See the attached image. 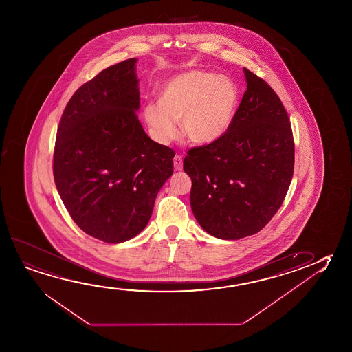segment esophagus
Returning <instances> with one entry per match:
<instances>
[{
    "label": "esophagus",
    "instance_id": "34e87169",
    "mask_svg": "<svg viewBox=\"0 0 352 352\" xmlns=\"http://www.w3.org/2000/svg\"><path fill=\"white\" fill-rule=\"evenodd\" d=\"M173 162L174 168H175L177 170H182V169H183V156L177 155V156L174 157Z\"/></svg>",
    "mask_w": 352,
    "mask_h": 352
}]
</instances>
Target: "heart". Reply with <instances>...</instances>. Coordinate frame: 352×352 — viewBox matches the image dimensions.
Masks as SVG:
<instances>
[{
	"label": "heart",
	"instance_id": "obj_1",
	"mask_svg": "<svg viewBox=\"0 0 352 352\" xmlns=\"http://www.w3.org/2000/svg\"><path fill=\"white\" fill-rule=\"evenodd\" d=\"M239 90L229 76L192 69L175 76L163 85L160 102L144 107L150 134L160 144H168L178 134L182 118L185 135L196 144L219 140L233 123L238 109Z\"/></svg>",
	"mask_w": 352,
	"mask_h": 352
}]
</instances>
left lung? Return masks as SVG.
Masks as SVG:
<instances>
[{
  "mask_svg": "<svg viewBox=\"0 0 352 352\" xmlns=\"http://www.w3.org/2000/svg\"><path fill=\"white\" fill-rule=\"evenodd\" d=\"M248 89L227 133L184 158L190 205L207 233L238 240L258 233L287 196L295 162L290 119L262 78L243 68Z\"/></svg>",
  "mask_w": 352,
  "mask_h": 352,
  "instance_id": "left-lung-1",
  "label": "left lung"
}]
</instances>
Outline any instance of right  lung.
I'll return each mask as SVG.
<instances>
[{"instance_id": "add662e5", "label": "right lung", "mask_w": 352, "mask_h": 352, "mask_svg": "<svg viewBox=\"0 0 352 352\" xmlns=\"http://www.w3.org/2000/svg\"><path fill=\"white\" fill-rule=\"evenodd\" d=\"M136 58L100 72L72 96L54 151L56 188L72 219L104 243L134 238L173 174L175 152L147 136L136 111Z\"/></svg>"}]
</instances>
